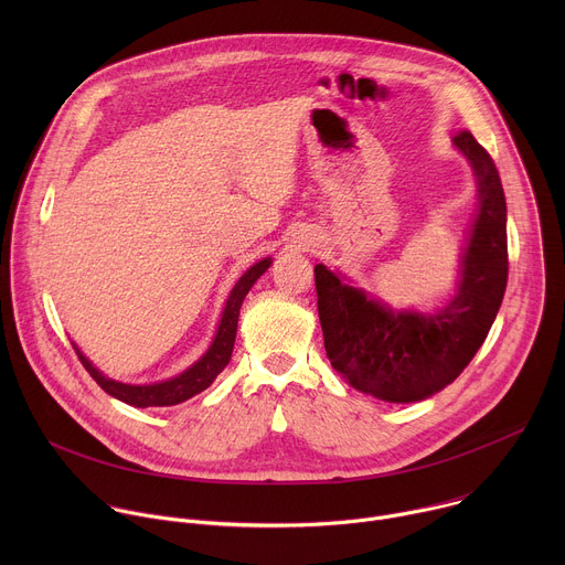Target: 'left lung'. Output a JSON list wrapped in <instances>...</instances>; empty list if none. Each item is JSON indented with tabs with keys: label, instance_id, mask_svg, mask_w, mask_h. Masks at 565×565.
Wrapping results in <instances>:
<instances>
[{
	"label": "left lung",
	"instance_id": "left-lung-1",
	"mask_svg": "<svg viewBox=\"0 0 565 565\" xmlns=\"http://www.w3.org/2000/svg\"><path fill=\"white\" fill-rule=\"evenodd\" d=\"M476 181V214L451 299L436 310L391 308L315 266L317 310L333 369L384 402H420L451 384L486 342L508 286V205L492 156L469 131L451 138Z\"/></svg>",
	"mask_w": 565,
	"mask_h": 565
}]
</instances>
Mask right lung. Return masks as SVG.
I'll use <instances>...</instances> for the list:
<instances>
[{"label": "right lung", "instance_id": "add662e5", "mask_svg": "<svg viewBox=\"0 0 565 565\" xmlns=\"http://www.w3.org/2000/svg\"><path fill=\"white\" fill-rule=\"evenodd\" d=\"M273 259L264 257L262 262H257L255 266H250L244 275L238 277V281L234 284V288L230 290L216 333L207 347V351L192 364L188 366L183 373L168 377L163 382H153V384H127V382H118L107 377L103 371H98L92 360L77 349L75 342L73 349L83 362V366L89 371V375L100 384L103 391H107L111 397L125 402V405L138 407V409H147V407H172L179 405V402H185L190 397H194L196 393L205 391L216 375L227 366L230 358H232V349H234V338H236V321H238V310L241 303H244L248 290L255 286V281L270 268Z\"/></svg>", "mask_w": 565, "mask_h": 565}]
</instances>
